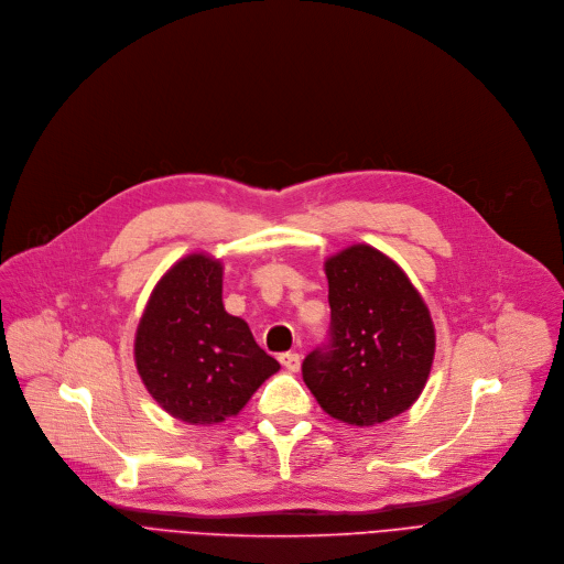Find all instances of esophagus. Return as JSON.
<instances>
[{"instance_id": "34e87169", "label": "esophagus", "mask_w": 564, "mask_h": 564, "mask_svg": "<svg viewBox=\"0 0 564 564\" xmlns=\"http://www.w3.org/2000/svg\"><path fill=\"white\" fill-rule=\"evenodd\" d=\"M279 361L288 372H297L300 370V354L297 351H283L279 354Z\"/></svg>"}]
</instances>
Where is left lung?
Here are the masks:
<instances>
[{
  "mask_svg": "<svg viewBox=\"0 0 564 564\" xmlns=\"http://www.w3.org/2000/svg\"><path fill=\"white\" fill-rule=\"evenodd\" d=\"M332 324L302 364L329 416L368 427L409 409L430 377L434 324L400 267L368 245L327 260Z\"/></svg>",
  "mask_w": 564,
  "mask_h": 564,
  "instance_id": "obj_1",
  "label": "left lung"
}]
</instances>
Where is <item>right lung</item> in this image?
I'll return each mask as SVG.
<instances>
[{
    "mask_svg": "<svg viewBox=\"0 0 564 564\" xmlns=\"http://www.w3.org/2000/svg\"><path fill=\"white\" fill-rule=\"evenodd\" d=\"M134 359L148 393L192 425L235 416L281 368L258 347L247 322L224 311L221 264L200 253L175 262L153 290Z\"/></svg>",
    "mask_w": 564,
    "mask_h": 564,
    "instance_id": "add662e5",
    "label": "right lung"
}]
</instances>
